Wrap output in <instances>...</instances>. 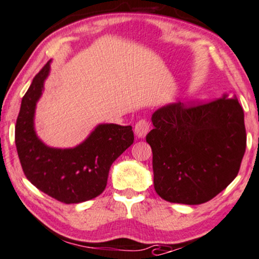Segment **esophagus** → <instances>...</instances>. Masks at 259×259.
I'll use <instances>...</instances> for the list:
<instances>
[{"label":"esophagus","instance_id":"34e87169","mask_svg":"<svg viewBox=\"0 0 259 259\" xmlns=\"http://www.w3.org/2000/svg\"><path fill=\"white\" fill-rule=\"evenodd\" d=\"M150 129H151V124H150L149 121H146V119H140L136 123V125H135V135L138 138H143L149 133Z\"/></svg>","mask_w":259,"mask_h":259}]
</instances>
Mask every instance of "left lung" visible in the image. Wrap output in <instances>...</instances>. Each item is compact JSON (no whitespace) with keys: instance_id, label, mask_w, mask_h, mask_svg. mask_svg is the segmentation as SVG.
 <instances>
[{"instance_id":"1","label":"left lung","mask_w":259,"mask_h":259,"mask_svg":"<svg viewBox=\"0 0 259 259\" xmlns=\"http://www.w3.org/2000/svg\"><path fill=\"white\" fill-rule=\"evenodd\" d=\"M146 135L153 185L168 202L209 201L236 178L245 152L244 113L236 96L198 106L169 103L152 114Z\"/></svg>"}]
</instances>
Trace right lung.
I'll list each match as a JSON object with an SVG mask.
<instances>
[{
    "label": "right lung",
    "mask_w": 259,
    "mask_h": 259,
    "mask_svg": "<svg viewBox=\"0 0 259 259\" xmlns=\"http://www.w3.org/2000/svg\"><path fill=\"white\" fill-rule=\"evenodd\" d=\"M49 61L23 96L15 143L23 172L38 190L64 203H80L105 191L111 164L134 143L131 125L99 124L79 145L48 146L34 130V111L50 73Z\"/></svg>",
    "instance_id": "add662e5"
}]
</instances>
